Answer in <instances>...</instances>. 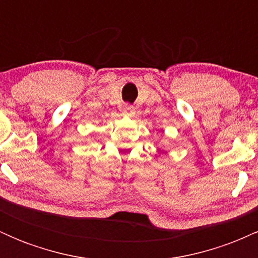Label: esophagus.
Here are the masks:
<instances>
[{"label":"esophagus","instance_id":"34e87169","mask_svg":"<svg viewBox=\"0 0 258 258\" xmlns=\"http://www.w3.org/2000/svg\"><path fill=\"white\" fill-rule=\"evenodd\" d=\"M122 110H123V112H126V114H132L133 106L131 104H123Z\"/></svg>","mask_w":258,"mask_h":258}]
</instances>
